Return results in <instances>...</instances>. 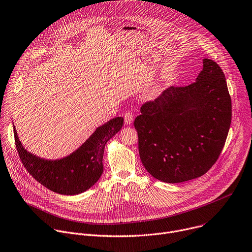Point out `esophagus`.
<instances>
[{
	"instance_id": "obj_1",
	"label": "esophagus",
	"mask_w": 252,
	"mask_h": 252,
	"mask_svg": "<svg viewBox=\"0 0 252 252\" xmlns=\"http://www.w3.org/2000/svg\"><path fill=\"white\" fill-rule=\"evenodd\" d=\"M134 120V117H133V114L131 112H126L124 114V121H125V124L126 125H130Z\"/></svg>"
}]
</instances>
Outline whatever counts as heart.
Segmentation results:
<instances>
[{"label": "heart", "mask_w": 252, "mask_h": 252, "mask_svg": "<svg viewBox=\"0 0 252 252\" xmlns=\"http://www.w3.org/2000/svg\"><path fill=\"white\" fill-rule=\"evenodd\" d=\"M159 89H160V86H159V85H156V86L152 89V91H151V95H152V96L155 95V94L158 92Z\"/></svg>", "instance_id": "obj_1"}]
</instances>
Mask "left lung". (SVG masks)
Wrapping results in <instances>:
<instances>
[{"label": "left lung", "instance_id": "left-lung-1", "mask_svg": "<svg viewBox=\"0 0 252 252\" xmlns=\"http://www.w3.org/2000/svg\"><path fill=\"white\" fill-rule=\"evenodd\" d=\"M188 86H171L142 105L134 121L139 154L155 179L183 183L205 175L217 162L231 122V99L220 65L203 60Z\"/></svg>", "mask_w": 252, "mask_h": 252}]
</instances>
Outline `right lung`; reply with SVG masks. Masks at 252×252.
Here are the masks:
<instances>
[{
    "mask_svg": "<svg viewBox=\"0 0 252 252\" xmlns=\"http://www.w3.org/2000/svg\"><path fill=\"white\" fill-rule=\"evenodd\" d=\"M123 122L122 117H115L99 126L73 153L58 160H45L28 152L15 127L14 136L20 159L33 179L55 192L72 195L87 190L101 177L105 145L121 130Z\"/></svg>",
    "mask_w": 252,
    "mask_h": 252,
    "instance_id": "obj_1",
    "label": "right lung"
}]
</instances>
